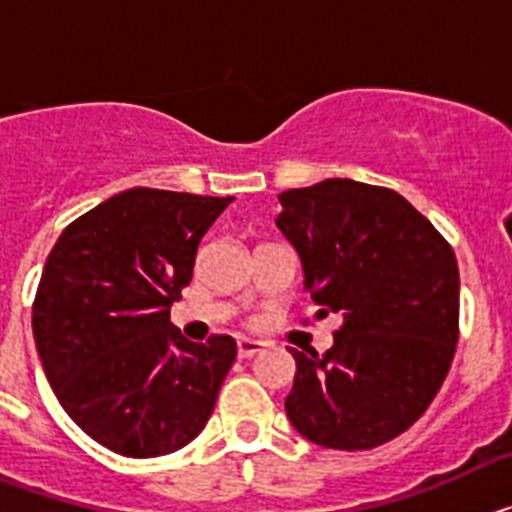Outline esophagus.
I'll return each instance as SVG.
<instances>
[{
	"label": "esophagus",
	"instance_id": "obj_1",
	"mask_svg": "<svg viewBox=\"0 0 512 512\" xmlns=\"http://www.w3.org/2000/svg\"><path fill=\"white\" fill-rule=\"evenodd\" d=\"M264 346H266L264 341H253V338H241V341H238V356H241V359H251V356L261 354V351H264Z\"/></svg>",
	"mask_w": 512,
	"mask_h": 512
}]
</instances>
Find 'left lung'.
Wrapping results in <instances>:
<instances>
[{
	"instance_id": "left-lung-1",
	"label": "left lung",
	"mask_w": 512,
	"mask_h": 512,
	"mask_svg": "<svg viewBox=\"0 0 512 512\" xmlns=\"http://www.w3.org/2000/svg\"><path fill=\"white\" fill-rule=\"evenodd\" d=\"M277 228L300 253L318 318L341 330L318 356L289 348L284 410L325 449L364 451L408 431L449 374L459 341L454 248L402 194L325 179L279 194Z\"/></svg>"
}]
</instances>
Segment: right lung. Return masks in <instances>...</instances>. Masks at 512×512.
Listing matches in <instances>:
<instances>
[{
	"label": "right lung",
	"instance_id": "add662e5",
	"mask_svg": "<svg viewBox=\"0 0 512 512\" xmlns=\"http://www.w3.org/2000/svg\"><path fill=\"white\" fill-rule=\"evenodd\" d=\"M230 202L135 187L76 217L48 253L35 346L61 408L104 449L164 456L210 420L238 348L230 336L187 341L169 318Z\"/></svg>",
	"mask_w": 512,
	"mask_h": 512
}]
</instances>
